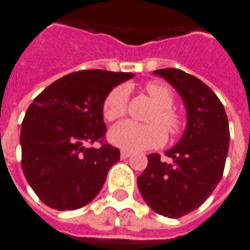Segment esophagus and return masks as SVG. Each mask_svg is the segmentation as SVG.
<instances>
[{
    "label": "esophagus",
    "mask_w": 250,
    "mask_h": 250,
    "mask_svg": "<svg viewBox=\"0 0 250 250\" xmlns=\"http://www.w3.org/2000/svg\"><path fill=\"white\" fill-rule=\"evenodd\" d=\"M130 156H131V152H128V150H122L120 152V159H123V160L128 159Z\"/></svg>",
    "instance_id": "34e87169"
}]
</instances>
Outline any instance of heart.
Segmentation results:
<instances>
[{"mask_svg":"<svg viewBox=\"0 0 250 250\" xmlns=\"http://www.w3.org/2000/svg\"><path fill=\"white\" fill-rule=\"evenodd\" d=\"M145 91L156 104L147 122L152 125H137L134 122H122L109 131V141L115 146L125 150L137 152L150 147L161 146L166 142L165 127L171 135L182 130V119L172 108L174 94L168 86L163 83L149 82L145 84ZM128 89L127 86H118L105 97L103 104V115L105 120L115 122L122 119L127 112ZM163 125L162 127L161 125Z\"/></svg>","mask_w":250,"mask_h":250,"instance_id":"1","label":"heart"}]
</instances>
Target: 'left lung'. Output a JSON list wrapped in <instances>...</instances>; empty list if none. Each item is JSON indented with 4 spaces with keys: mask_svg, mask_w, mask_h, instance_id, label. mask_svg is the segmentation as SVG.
<instances>
[{
    "mask_svg": "<svg viewBox=\"0 0 250 250\" xmlns=\"http://www.w3.org/2000/svg\"><path fill=\"white\" fill-rule=\"evenodd\" d=\"M171 83L182 97L188 125L181 141L166 152L147 156V167L137 183L145 203L159 215L182 218L212 194L223 176L230 130L223 104L196 76L176 68L153 72Z\"/></svg>",
    "mask_w": 250,
    "mask_h": 250,
    "instance_id": "left-lung-1",
    "label": "left lung"
}]
</instances>
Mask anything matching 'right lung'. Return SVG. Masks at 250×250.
Returning <instances> with one entry per match:
<instances>
[{
    "label": "right lung",
    "instance_id": "1",
    "mask_svg": "<svg viewBox=\"0 0 250 250\" xmlns=\"http://www.w3.org/2000/svg\"><path fill=\"white\" fill-rule=\"evenodd\" d=\"M131 72L78 71L62 76L35 97L21 123V168L35 194L47 207L74 210L100 193L120 150L104 142L103 104Z\"/></svg>",
    "mask_w": 250,
    "mask_h": 250
}]
</instances>
